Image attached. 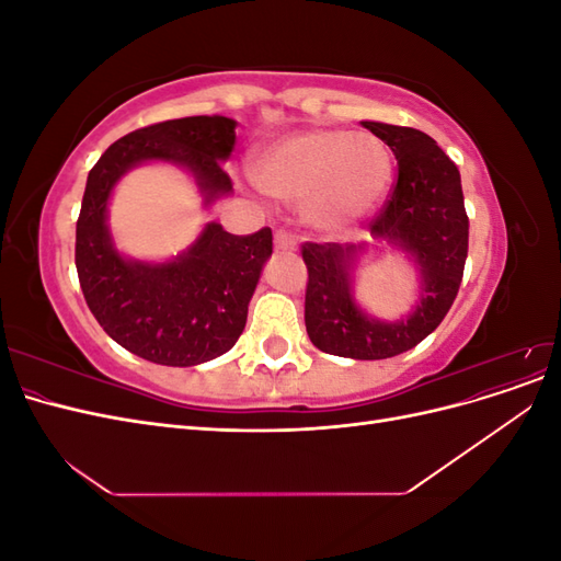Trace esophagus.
Returning <instances> with one entry per match:
<instances>
[{
	"label": "esophagus",
	"instance_id": "34e87169",
	"mask_svg": "<svg viewBox=\"0 0 561 561\" xmlns=\"http://www.w3.org/2000/svg\"><path fill=\"white\" fill-rule=\"evenodd\" d=\"M274 245H276L278 252H295L297 250L295 236H290L287 231H276L274 233Z\"/></svg>",
	"mask_w": 561,
	"mask_h": 561
}]
</instances>
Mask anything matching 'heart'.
<instances>
[{"instance_id": "b5f03b06", "label": "heart", "mask_w": 561, "mask_h": 561, "mask_svg": "<svg viewBox=\"0 0 561 561\" xmlns=\"http://www.w3.org/2000/svg\"><path fill=\"white\" fill-rule=\"evenodd\" d=\"M393 159L371 133L304 128L264 145L252 159V180L283 203H301V215L320 231H348L383 198Z\"/></svg>"}]
</instances>
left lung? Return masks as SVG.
<instances>
[{
  "mask_svg": "<svg viewBox=\"0 0 561 561\" xmlns=\"http://www.w3.org/2000/svg\"><path fill=\"white\" fill-rule=\"evenodd\" d=\"M398 159V182L369 222L375 241L402 250L419 271V297L400 320L369 316L355 301V266L367 243H304L309 268L304 322L322 353L353 360L393 358L423 342L451 309L468 257L461 173L431 135L363 122Z\"/></svg>",
  "mask_w": 561,
  "mask_h": 561,
  "instance_id": "1",
  "label": "left lung"
}]
</instances>
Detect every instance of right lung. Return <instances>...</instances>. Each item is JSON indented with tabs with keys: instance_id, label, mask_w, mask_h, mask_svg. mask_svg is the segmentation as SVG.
I'll list each match as a JSON object with an SVG mask.
<instances>
[{
	"instance_id": "obj_1",
	"label": "right lung",
	"mask_w": 561,
	"mask_h": 561,
	"mask_svg": "<svg viewBox=\"0 0 561 561\" xmlns=\"http://www.w3.org/2000/svg\"><path fill=\"white\" fill-rule=\"evenodd\" d=\"M236 126L233 118L213 114L133 130L89 173L75 250L81 290L100 328L149 363L194 367L233 348L274 239L268 227L233 236L208 222L173 260H133L118 252L107 225L112 192L133 168L161 161L190 173L210 208L233 194L222 163L231 157Z\"/></svg>"
}]
</instances>
